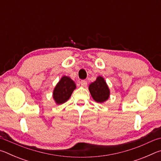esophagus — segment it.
I'll return each instance as SVG.
<instances>
[{"instance_id":"esophagus-1","label":"esophagus","mask_w":161,"mask_h":161,"mask_svg":"<svg viewBox=\"0 0 161 161\" xmlns=\"http://www.w3.org/2000/svg\"><path fill=\"white\" fill-rule=\"evenodd\" d=\"M80 84H81V86L82 87H86V85H87V82H86V81H85V80H81L80 81Z\"/></svg>"}]
</instances>
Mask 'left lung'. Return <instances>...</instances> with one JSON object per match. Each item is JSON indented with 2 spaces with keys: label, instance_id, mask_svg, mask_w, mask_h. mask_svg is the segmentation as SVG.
<instances>
[{
  "label": "left lung",
  "instance_id": "8db88e82",
  "mask_svg": "<svg viewBox=\"0 0 161 161\" xmlns=\"http://www.w3.org/2000/svg\"><path fill=\"white\" fill-rule=\"evenodd\" d=\"M89 91L93 99L98 103L107 102L110 97V89L102 76H98L96 80L89 84Z\"/></svg>",
  "mask_w": 161,
  "mask_h": 161
}]
</instances>
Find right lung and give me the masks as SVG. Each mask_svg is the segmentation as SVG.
Masks as SVG:
<instances>
[{"label": "right lung", "instance_id": "obj_1", "mask_svg": "<svg viewBox=\"0 0 161 161\" xmlns=\"http://www.w3.org/2000/svg\"><path fill=\"white\" fill-rule=\"evenodd\" d=\"M76 88V84L72 79L68 76H62L53 92V97L56 104L59 105L66 102Z\"/></svg>", "mask_w": 161, "mask_h": 161}]
</instances>
